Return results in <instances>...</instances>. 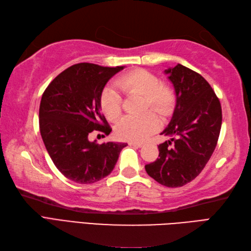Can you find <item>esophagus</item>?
Wrapping results in <instances>:
<instances>
[{
	"label": "esophagus",
	"instance_id": "1",
	"mask_svg": "<svg viewBox=\"0 0 251 251\" xmlns=\"http://www.w3.org/2000/svg\"><path fill=\"white\" fill-rule=\"evenodd\" d=\"M129 145H130V146H134V147H137V148H140V147L143 146L142 143H136V142H130Z\"/></svg>",
	"mask_w": 251,
	"mask_h": 251
}]
</instances>
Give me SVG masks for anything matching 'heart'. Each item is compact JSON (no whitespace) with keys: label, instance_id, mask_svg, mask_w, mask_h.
<instances>
[{"label":"heart","instance_id":"b5f03b06","mask_svg":"<svg viewBox=\"0 0 251 251\" xmlns=\"http://www.w3.org/2000/svg\"><path fill=\"white\" fill-rule=\"evenodd\" d=\"M117 87L126 93H138L144 96L143 110L149 108L159 116L168 115L175 101L174 91L146 70H134L122 75ZM100 107L108 120L114 121L121 115V97L114 87H106L100 96ZM159 129V121L152 113L142 116H126L116 126V134L121 140L144 142Z\"/></svg>","mask_w":251,"mask_h":251}]
</instances>
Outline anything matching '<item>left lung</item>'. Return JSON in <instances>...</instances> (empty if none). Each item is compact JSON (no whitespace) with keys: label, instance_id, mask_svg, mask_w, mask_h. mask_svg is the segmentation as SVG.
<instances>
[{"label":"left lung","instance_id":"obj_1","mask_svg":"<svg viewBox=\"0 0 251 251\" xmlns=\"http://www.w3.org/2000/svg\"><path fill=\"white\" fill-rule=\"evenodd\" d=\"M164 73L174 86L176 105L161 134L172 138L159 145V158L145 170L161 185L177 188L193 180L208 162L218 142L222 111L215 91L197 72L177 64Z\"/></svg>","mask_w":251,"mask_h":251}]
</instances>
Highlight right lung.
<instances>
[{
	"label": "right lung",
	"mask_w": 251,
	"mask_h": 251,
	"mask_svg": "<svg viewBox=\"0 0 251 251\" xmlns=\"http://www.w3.org/2000/svg\"><path fill=\"white\" fill-rule=\"evenodd\" d=\"M124 66L78 63L49 83L40 105V131L52 162L77 183H93L114 170L126 143L89 141L93 131L111 132L100 107L107 81Z\"/></svg>",
	"instance_id": "right-lung-1"
}]
</instances>
